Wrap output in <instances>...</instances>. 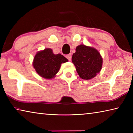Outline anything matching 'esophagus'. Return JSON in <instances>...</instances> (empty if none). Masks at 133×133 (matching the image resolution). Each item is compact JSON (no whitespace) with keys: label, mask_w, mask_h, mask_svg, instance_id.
Here are the masks:
<instances>
[{"label":"esophagus","mask_w":133,"mask_h":133,"mask_svg":"<svg viewBox=\"0 0 133 133\" xmlns=\"http://www.w3.org/2000/svg\"><path fill=\"white\" fill-rule=\"evenodd\" d=\"M66 57L68 59L69 61H70L71 59V54H69V55H67L66 56Z\"/></svg>","instance_id":"34e87169"}]
</instances>
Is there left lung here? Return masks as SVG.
Masks as SVG:
<instances>
[{"mask_svg": "<svg viewBox=\"0 0 133 133\" xmlns=\"http://www.w3.org/2000/svg\"><path fill=\"white\" fill-rule=\"evenodd\" d=\"M71 60L82 79H91L95 77L102 69L103 59L98 51L84 44L76 48Z\"/></svg>", "mask_w": 133, "mask_h": 133, "instance_id": "obj_1", "label": "left lung"}]
</instances>
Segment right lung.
Returning <instances> with one entry per match:
<instances>
[{
	"label": "right lung",
	"mask_w": 133,
	"mask_h": 133,
	"mask_svg": "<svg viewBox=\"0 0 133 133\" xmlns=\"http://www.w3.org/2000/svg\"><path fill=\"white\" fill-rule=\"evenodd\" d=\"M68 61L61 54L54 55L50 49L39 51L33 60V67L41 77L50 79L58 73L62 63Z\"/></svg>",
	"instance_id": "1"
}]
</instances>
